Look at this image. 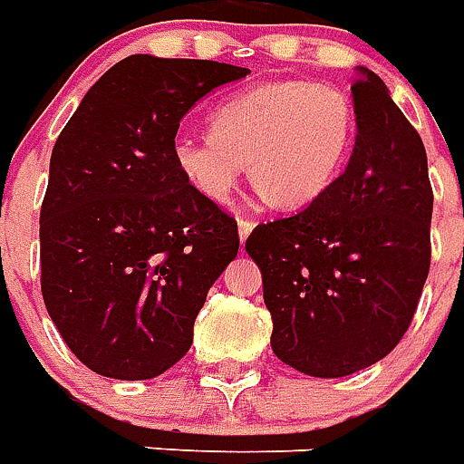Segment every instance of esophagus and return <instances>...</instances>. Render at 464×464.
<instances>
[{"label":"esophagus","mask_w":464,"mask_h":464,"mask_svg":"<svg viewBox=\"0 0 464 464\" xmlns=\"http://www.w3.org/2000/svg\"><path fill=\"white\" fill-rule=\"evenodd\" d=\"M256 222L249 220V218H239V239H246V237L251 235V229H254Z\"/></svg>","instance_id":"1"}]
</instances>
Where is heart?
Wrapping results in <instances>:
<instances>
[{"label":"heart","instance_id":"obj_1","mask_svg":"<svg viewBox=\"0 0 464 464\" xmlns=\"http://www.w3.org/2000/svg\"><path fill=\"white\" fill-rule=\"evenodd\" d=\"M213 133H179L174 160L203 196L227 201L244 162L283 208L324 194L343 172L357 133L354 102L318 81H268L229 95L210 114Z\"/></svg>","mask_w":464,"mask_h":464}]
</instances>
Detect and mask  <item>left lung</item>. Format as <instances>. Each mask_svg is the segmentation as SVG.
<instances>
[{"label":"left lung","instance_id":"1","mask_svg":"<svg viewBox=\"0 0 464 464\" xmlns=\"http://www.w3.org/2000/svg\"><path fill=\"white\" fill-rule=\"evenodd\" d=\"M352 98L357 139L344 172L306 208L246 239L273 318L270 347L318 379L383 359L412 324L431 266L421 136L369 69H359Z\"/></svg>","mask_w":464,"mask_h":464}]
</instances>
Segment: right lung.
<instances>
[{"label": "right lung", "instance_id": "right-lung-1", "mask_svg": "<svg viewBox=\"0 0 464 464\" xmlns=\"http://www.w3.org/2000/svg\"><path fill=\"white\" fill-rule=\"evenodd\" d=\"M246 73L131 54L100 76L59 133L40 208V290L91 372L155 379L194 343L239 232L177 168L174 136L196 100Z\"/></svg>", "mask_w": 464, "mask_h": 464}]
</instances>
